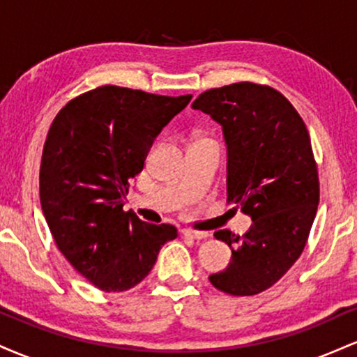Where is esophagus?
I'll return each instance as SVG.
<instances>
[{
    "label": "esophagus",
    "instance_id": "esophagus-1",
    "mask_svg": "<svg viewBox=\"0 0 357 357\" xmlns=\"http://www.w3.org/2000/svg\"><path fill=\"white\" fill-rule=\"evenodd\" d=\"M181 235L186 236V238H192V240H204L208 236L206 231H196V230H190V228H183Z\"/></svg>",
    "mask_w": 357,
    "mask_h": 357
}]
</instances>
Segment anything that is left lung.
Returning <instances> with one entry per match:
<instances>
[{"instance_id": "obj_1", "label": "left lung", "mask_w": 357, "mask_h": 357, "mask_svg": "<svg viewBox=\"0 0 357 357\" xmlns=\"http://www.w3.org/2000/svg\"><path fill=\"white\" fill-rule=\"evenodd\" d=\"M192 109L221 126L227 202L252 218L241 238L215 231L231 248V261L210 282L230 296H255L296 264L312 228L319 176L309 132L280 92L250 82L206 90Z\"/></svg>"}]
</instances>
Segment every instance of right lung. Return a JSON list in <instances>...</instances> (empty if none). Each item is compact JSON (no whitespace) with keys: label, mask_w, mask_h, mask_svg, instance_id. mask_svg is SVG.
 <instances>
[{"label":"right lung","mask_w":357,"mask_h":357,"mask_svg":"<svg viewBox=\"0 0 357 357\" xmlns=\"http://www.w3.org/2000/svg\"><path fill=\"white\" fill-rule=\"evenodd\" d=\"M191 96L165 97L105 85L68 102L45 141L40 202L56 247L89 282L124 292L151 272L173 225H151L124 211L161 130Z\"/></svg>","instance_id":"add662e5"}]
</instances>
